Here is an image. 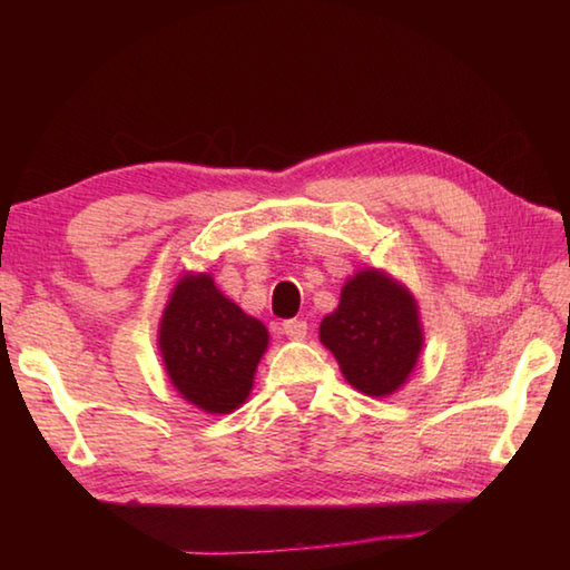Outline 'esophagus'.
Masks as SVG:
<instances>
[{
    "instance_id": "1",
    "label": "esophagus",
    "mask_w": 570,
    "mask_h": 570,
    "mask_svg": "<svg viewBox=\"0 0 570 570\" xmlns=\"http://www.w3.org/2000/svg\"><path fill=\"white\" fill-rule=\"evenodd\" d=\"M284 333H286L288 341H306L308 323H306V321H298V318L286 321V323H284Z\"/></svg>"
}]
</instances>
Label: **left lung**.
Returning <instances> with one entry per match:
<instances>
[{"label": "left lung", "instance_id": "8db88e82", "mask_svg": "<svg viewBox=\"0 0 570 570\" xmlns=\"http://www.w3.org/2000/svg\"><path fill=\"white\" fill-rule=\"evenodd\" d=\"M321 343L345 380L367 396H390L414 372L423 331L416 298L380 269L347 278L341 304L321 323Z\"/></svg>", "mask_w": 570, "mask_h": 570}]
</instances>
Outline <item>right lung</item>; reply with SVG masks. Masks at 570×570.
<instances>
[{
    "mask_svg": "<svg viewBox=\"0 0 570 570\" xmlns=\"http://www.w3.org/2000/svg\"><path fill=\"white\" fill-rule=\"evenodd\" d=\"M266 345L264 323L233 304L210 274L178 278L161 316L159 350L186 402L208 414L245 404Z\"/></svg>",
    "mask_w": 570,
    "mask_h": 570,
    "instance_id": "right-lung-1",
    "label": "right lung"
}]
</instances>
